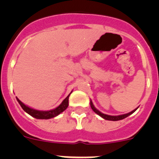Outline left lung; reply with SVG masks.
<instances>
[{
    "mask_svg": "<svg viewBox=\"0 0 159 159\" xmlns=\"http://www.w3.org/2000/svg\"><path fill=\"white\" fill-rule=\"evenodd\" d=\"M90 105H91V109L94 111L95 112L96 114H98V115L99 116H101V117H102V118H103L104 119L108 120V121H119V120L124 119V118H127L128 116H129V115H131V114L134 113V112L138 109V108H139V107H138L137 108H135V109H134V110L131 111L129 112V113L124 114V115H116V116H115V115H105V114H103V113H102V112H101V111H99L98 110L97 108H95V107L94 106V105H93V103H92V102H91V100L90 101Z\"/></svg>",
    "mask_w": 159,
    "mask_h": 159,
    "instance_id": "obj_1",
    "label": "left lung"
}]
</instances>
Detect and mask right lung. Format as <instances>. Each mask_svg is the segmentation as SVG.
<instances>
[{"label": "right lung", "mask_w": 159, "mask_h": 159, "mask_svg": "<svg viewBox=\"0 0 159 159\" xmlns=\"http://www.w3.org/2000/svg\"><path fill=\"white\" fill-rule=\"evenodd\" d=\"M70 93L68 96H67L66 98L61 102V104L59 106H57V108H55L54 109L50 110V111H39V110L34 109V108H30V107L27 106L26 105H25V104H24L23 102H20L17 98H17V101L18 102V103L20 104L21 108H23V110L25 111V112H27L28 114H29L30 116L34 117V118H37V119H50V118H54V117L57 116L59 114L63 112L64 111L68 108V98H69Z\"/></svg>", "instance_id": "obj_1"}]
</instances>
